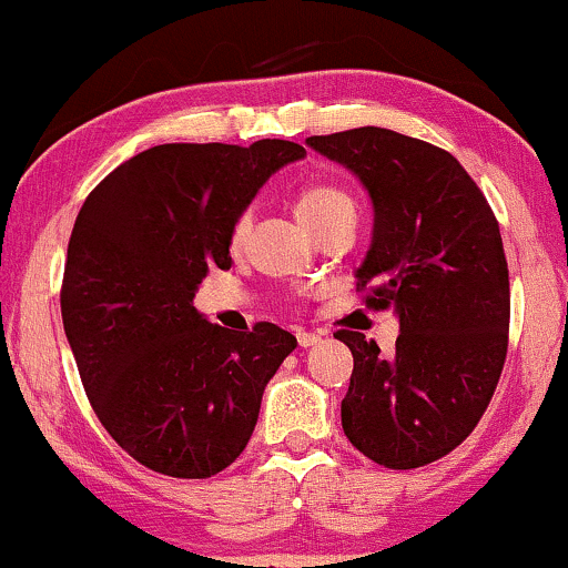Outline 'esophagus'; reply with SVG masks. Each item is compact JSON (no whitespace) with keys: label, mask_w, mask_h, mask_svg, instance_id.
<instances>
[{"label":"esophagus","mask_w":568,"mask_h":568,"mask_svg":"<svg viewBox=\"0 0 568 568\" xmlns=\"http://www.w3.org/2000/svg\"><path fill=\"white\" fill-rule=\"evenodd\" d=\"M296 338H298V346H304V349H306V346H314V344H320V341H323L317 336V333H306V331H298Z\"/></svg>","instance_id":"1"}]
</instances>
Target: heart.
<instances>
[{
	"label": "heart",
	"instance_id": "obj_1",
	"mask_svg": "<svg viewBox=\"0 0 568 568\" xmlns=\"http://www.w3.org/2000/svg\"><path fill=\"white\" fill-rule=\"evenodd\" d=\"M354 197L349 190H344L341 184L333 182H306L296 190L293 195V211H296V219L304 224L306 230L314 232L323 227L325 222L336 216H354ZM251 230V219L241 216L232 227V248H241L245 235Z\"/></svg>",
	"mask_w": 568,
	"mask_h": 568
}]
</instances>
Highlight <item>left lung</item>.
Returning a JSON list of instances; mask_svg holds the SVG:
<instances>
[{"instance_id":"8db88e82","label":"left lung","mask_w":568,"mask_h":568,"mask_svg":"<svg viewBox=\"0 0 568 568\" xmlns=\"http://www.w3.org/2000/svg\"><path fill=\"white\" fill-rule=\"evenodd\" d=\"M306 145L371 197V245L354 277L371 288L367 304L399 320L388 357L362 333H336L354 357L341 426L378 466H426L474 432L500 381L510 320L500 227L447 150L381 126Z\"/></svg>"}]
</instances>
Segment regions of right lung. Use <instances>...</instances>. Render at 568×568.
<instances>
[{
    "instance_id": "right-lung-1",
    "label": "right lung",
    "mask_w": 568,
    "mask_h": 568,
    "mask_svg": "<svg viewBox=\"0 0 568 568\" xmlns=\"http://www.w3.org/2000/svg\"><path fill=\"white\" fill-rule=\"evenodd\" d=\"M306 150L159 145L89 193L68 243L63 327L105 432L136 463L209 479L254 434L264 386L296 349L272 323L235 333L193 306L209 266L230 270V237L258 190Z\"/></svg>"
}]
</instances>
